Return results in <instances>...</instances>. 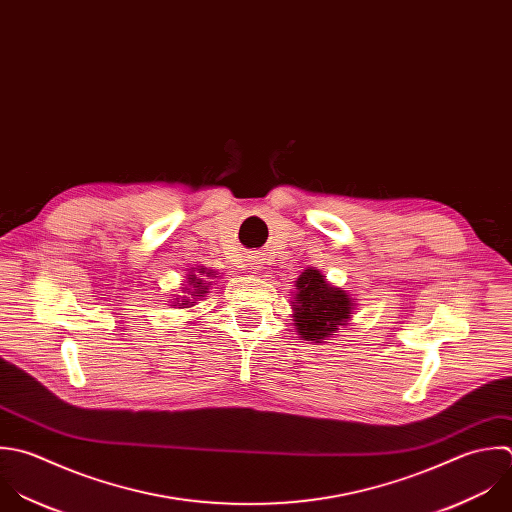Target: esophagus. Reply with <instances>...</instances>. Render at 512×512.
Returning <instances> with one entry per match:
<instances>
[{"label": "esophagus", "mask_w": 512, "mask_h": 512, "mask_svg": "<svg viewBox=\"0 0 512 512\" xmlns=\"http://www.w3.org/2000/svg\"><path fill=\"white\" fill-rule=\"evenodd\" d=\"M261 259H251V263H249V267L253 269V271H261Z\"/></svg>", "instance_id": "1"}]
</instances>
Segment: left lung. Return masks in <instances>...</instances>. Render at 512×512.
Instances as JSON below:
<instances>
[{"instance_id":"1","label":"left lung","mask_w":512,"mask_h":512,"mask_svg":"<svg viewBox=\"0 0 512 512\" xmlns=\"http://www.w3.org/2000/svg\"><path fill=\"white\" fill-rule=\"evenodd\" d=\"M293 321L303 341L323 343L341 325H347L355 301L349 293L325 281L319 269H305L295 281Z\"/></svg>"}]
</instances>
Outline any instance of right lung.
Wrapping results in <instances>:
<instances>
[{"label": "right lung", "mask_w": 512, "mask_h": 512, "mask_svg": "<svg viewBox=\"0 0 512 512\" xmlns=\"http://www.w3.org/2000/svg\"><path fill=\"white\" fill-rule=\"evenodd\" d=\"M197 273L199 275H195V273H189L187 275V287H185V293L187 295H177V299L173 301V307H179V309H189V307H193L195 303H197V299H201V297H205V293H209L207 289H209V285H211V281L207 283L205 279H201V277H213L215 275V271H207L205 267H201V269H197Z\"/></svg>", "instance_id": "add662e5"}]
</instances>
